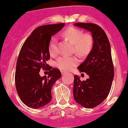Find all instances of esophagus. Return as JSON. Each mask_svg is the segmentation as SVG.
<instances>
[{
	"label": "esophagus",
	"instance_id": "1",
	"mask_svg": "<svg viewBox=\"0 0 128 128\" xmlns=\"http://www.w3.org/2000/svg\"><path fill=\"white\" fill-rule=\"evenodd\" d=\"M66 73V72H64V71H62V74H64Z\"/></svg>",
	"mask_w": 128,
	"mask_h": 128
}]
</instances>
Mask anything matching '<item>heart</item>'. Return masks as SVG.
<instances>
[{"mask_svg":"<svg viewBox=\"0 0 128 128\" xmlns=\"http://www.w3.org/2000/svg\"><path fill=\"white\" fill-rule=\"evenodd\" d=\"M63 35L73 44V52L79 56H86L93 48L94 44L93 36L91 34H84L81 29L71 26L64 30ZM48 50L50 55L52 56L57 54V41L55 36H52L50 38ZM79 60L76 56H62L56 60V65L63 70H70L76 66Z\"/></svg>","mask_w":128,"mask_h":128,"instance_id":"heart-1","label":"heart"}]
</instances>
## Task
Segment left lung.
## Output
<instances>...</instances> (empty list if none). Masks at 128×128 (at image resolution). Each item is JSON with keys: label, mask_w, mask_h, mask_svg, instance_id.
Listing matches in <instances>:
<instances>
[{"label": "left lung", "mask_w": 128, "mask_h": 128, "mask_svg": "<svg viewBox=\"0 0 128 128\" xmlns=\"http://www.w3.org/2000/svg\"><path fill=\"white\" fill-rule=\"evenodd\" d=\"M74 25L90 31L94 40L93 48L78 67L89 78L82 81L74 76L73 96L76 103L86 108L100 104L108 96L114 78L111 46L105 32L92 23H75Z\"/></svg>", "instance_id": "8db88e82"}]
</instances>
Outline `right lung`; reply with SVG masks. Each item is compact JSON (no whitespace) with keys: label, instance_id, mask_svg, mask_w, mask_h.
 Returning a JSON list of instances; mask_svg holds the SVG:
<instances>
[{"label":"right lung","instance_id":"obj_1","mask_svg":"<svg viewBox=\"0 0 128 128\" xmlns=\"http://www.w3.org/2000/svg\"><path fill=\"white\" fill-rule=\"evenodd\" d=\"M64 23L40 26L33 31L23 44L16 64L15 83L21 101L34 109L50 102L52 88L61 78L60 71L46 63L50 59L49 42L52 36L60 31ZM48 68V76H40V69Z\"/></svg>","mask_w":128,"mask_h":128}]
</instances>
